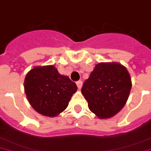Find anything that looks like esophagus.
<instances>
[{"instance_id": "1", "label": "esophagus", "mask_w": 151, "mask_h": 151, "mask_svg": "<svg viewBox=\"0 0 151 151\" xmlns=\"http://www.w3.org/2000/svg\"><path fill=\"white\" fill-rule=\"evenodd\" d=\"M76 85H77V86H78V89H80L81 88H82V86H83V82H82L81 80L78 81V82H76Z\"/></svg>"}]
</instances>
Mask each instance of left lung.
<instances>
[{"mask_svg": "<svg viewBox=\"0 0 151 151\" xmlns=\"http://www.w3.org/2000/svg\"><path fill=\"white\" fill-rule=\"evenodd\" d=\"M131 86V78L126 67L117 62H101L84 82L82 93L91 111L99 119H107L124 106Z\"/></svg>", "mask_w": 151, "mask_h": 151, "instance_id": "8db88e82", "label": "left lung"}]
</instances>
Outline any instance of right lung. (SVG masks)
I'll return each mask as SVG.
<instances>
[{"label": "right lung", "instance_id": "obj_1", "mask_svg": "<svg viewBox=\"0 0 151 151\" xmlns=\"http://www.w3.org/2000/svg\"><path fill=\"white\" fill-rule=\"evenodd\" d=\"M76 90V83L59 74L53 65L35 67L24 79V92L31 106L49 117L64 111Z\"/></svg>", "mask_w": 151, "mask_h": 151}]
</instances>
